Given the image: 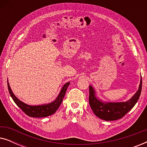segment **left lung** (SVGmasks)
Here are the masks:
<instances>
[{"label": "left lung", "mask_w": 147, "mask_h": 147, "mask_svg": "<svg viewBox=\"0 0 147 147\" xmlns=\"http://www.w3.org/2000/svg\"><path fill=\"white\" fill-rule=\"evenodd\" d=\"M89 103L92 111L100 119L111 121L120 119L125 116L139 99L142 90V78L140 76V84L135 94L126 102H106L100 99L96 95V92L93 86L90 85Z\"/></svg>", "instance_id": "1"}]
</instances>
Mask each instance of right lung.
<instances>
[{
  "label": "right lung",
  "instance_id": "obj_1",
  "mask_svg": "<svg viewBox=\"0 0 147 147\" xmlns=\"http://www.w3.org/2000/svg\"><path fill=\"white\" fill-rule=\"evenodd\" d=\"M70 82H67L62 86L61 90H60L57 97L55 98L54 101L50 102V103L41 104V105H29L25 104V102H22L19 98H17L14 93L12 91L11 87H10L9 81L7 80L8 89L10 95L13 98V101L18 106V107L21 108L25 113L30 117L34 118H43L47 116H51L57 111L59 108V106L61 105L62 101L65 96L66 90H67L68 86H69Z\"/></svg>",
  "mask_w": 147,
  "mask_h": 147
}]
</instances>
